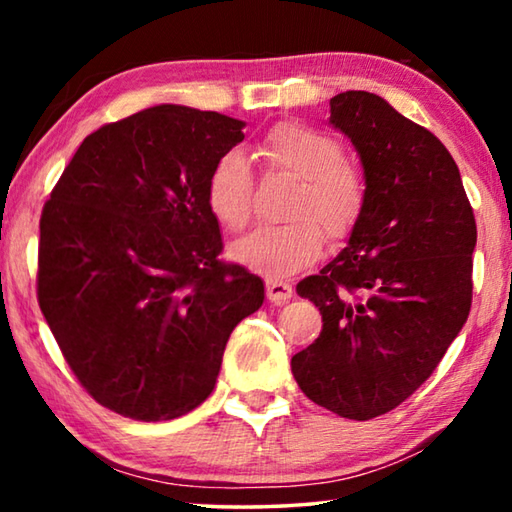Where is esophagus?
<instances>
[{"label": "esophagus", "instance_id": "34e87169", "mask_svg": "<svg viewBox=\"0 0 512 512\" xmlns=\"http://www.w3.org/2000/svg\"><path fill=\"white\" fill-rule=\"evenodd\" d=\"M293 287L282 280H266V298L275 302V305H282V302L291 300Z\"/></svg>", "mask_w": 512, "mask_h": 512}]
</instances>
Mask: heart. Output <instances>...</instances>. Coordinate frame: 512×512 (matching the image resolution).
I'll list each match as a JSON object with an SVG mask.
<instances>
[{
	"label": "heart",
	"instance_id": "heart-1",
	"mask_svg": "<svg viewBox=\"0 0 512 512\" xmlns=\"http://www.w3.org/2000/svg\"><path fill=\"white\" fill-rule=\"evenodd\" d=\"M264 153L275 169L300 180L287 225H262L232 244V259L268 280L289 277L323 255L329 239L354 230L366 201L357 169L345 162L339 140L302 124H282L268 133ZM207 205L228 230L244 228L253 212V173L246 155L228 151L207 180Z\"/></svg>",
	"mask_w": 512,
	"mask_h": 512
}]
</instances>
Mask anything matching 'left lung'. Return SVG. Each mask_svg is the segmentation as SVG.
Returning <instances> with one entry per match:
<instances>
[{"label": "left lung", "mask_w": 512, "mask_h": 512, "mask_svg": "<svg viewBox=\"0 0 512 512\" xmlns=\"http://www.w3.org/2000/svg\"><path fill=\"white\" fill-rule=\"evenodd\" d=\"M329 124L359 153L366 201L348 246L298 284L323 332L291 370L311 402L370 420L418 391L470 316L476 223L445 144L386 99L336 94Z\"/></svg>", "instance_id": "8db88e82"}]
</instances>
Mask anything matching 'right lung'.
<instances>
[{"mask_svg":"<svg viewBox=\"0 0 512 512\" xmlns=\"http://www.w3.org/2000/svg\"><path fill=\"white\" fill-rule=\"evenodd\" d=\"M244 121L146 108L83 140L40 219L38 302L69 368L101 406L173 420L214 391L232 329L264 282L223 264L207 205Z\"/></svg>","mask_w":512,"mask_h":512,"instance_id":"obj_1","label":"right lung"}]
</instances>
